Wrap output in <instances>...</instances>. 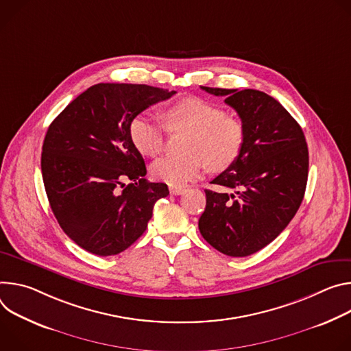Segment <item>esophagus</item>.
<instances>
[{"label": "esophagus", "mask_w": 351, "mask_h": 351, "mask_svg": "<svg viewBox=\"0 0 351 351\" xmlns=\"http://www.w3.org/2000/svg\"><path fill=\"white\" fill-rule=\"evenodd\" d=\"M184 192H185V188L182 186H170V193H173V195H181Z\"/></svg>", "instance_id": "34e87169"}]
</instances>
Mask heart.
<instances>
[{
    "instance_id": "b5f03b06",
    "label": "heart",
    "mask_w": 351,
    "mask_h": 351,
    "mask_svg": "<svg viewBox=\"0 0 351 351\" xmlns=\"http://www.w3.org/2000/svg\"><path fill=\"white\" fill-rule=\"evenodd\" d=\"M165 119L170 130L191 134L186 143L189 154L156 160L150 169L156 180L178 186L201 176L206 165L220 171L239 160L245 142L244 124L219 106L191 96L170 106ZM130 138L139 153L154 158L165 147L166 127L142 112L131 120Z\"/></svg>"
}]
</instances>
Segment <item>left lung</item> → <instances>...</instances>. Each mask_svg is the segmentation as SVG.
Listing matches in <instances>:
<instances>
[{"instance_id":"1","label":"left lung","mask_w":351,"mask_h":351,"mask_svg":"<svg viewBox=\"0 0 351 351\" xmlns=\"http://www.w3.org/2000/svg\"><path fill=\"white\" fill-rule=\"evenodd\" d=\"M223 96L245 130L239 160L210 184L234 192L205 189L199 217L202 237L228 256H248L274 241L297 213L308 178V146L290 112L255 89L201 86Z\"/></svg>"}]
</instances>
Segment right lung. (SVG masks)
Here are the masks:
<instances>
[{"mask_svg":"<svg viewBox=\"0 0 351 351\" xmlns=\"http://www.w3.org/2000/svg\"><path fill=\"white\" fill-rule=\"evenodd\" d=\"M174 93L147 85L97 84L50 124L42 153L47 198L65 234L88 252L110 256L125 251L145 232L156 201L169 195L166 184L146 181L130 124Z\"/></svg>","mask_w":351,"mask_h":351,"instance_id":"obj_1","label":"right lung"}]
</instances>
